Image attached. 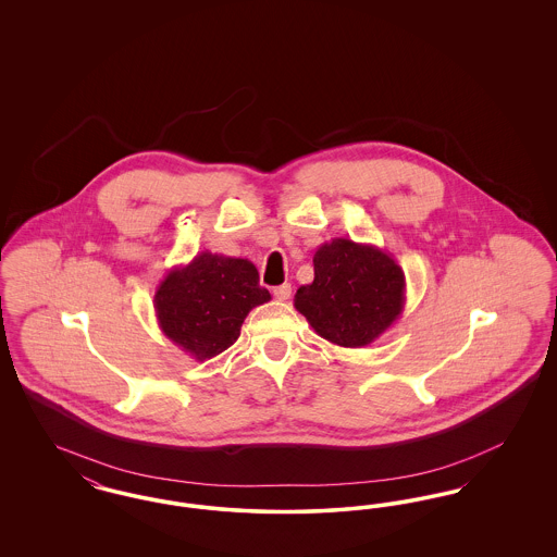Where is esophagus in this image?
Listing matches in <instances>:
<instances>
[{
	"mask_svg": "<svg viewBox=\"0 0 557 557\" xmlns=\"http://www.w3.org/2000/svg\"><path fill=\"white\" fill-rule=\"evenodd\" d=\"M273 296L277 298V300H288L292 296V286L290 284H282V286H277V288H273Z\"/></svg>",
	"mask_w": 557,
	"mask_h": 557,
	"instance_id": "34e87169",
	"label": "esophagus"
}]
</instances>
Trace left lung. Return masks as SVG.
Returning a JSON list of instances; mask_svg holds the SVG:
<instances>
[{
    "label": "left lung",
    "mask_w": 557,
    "mask_h": 557,
    "mask_svg": "<svg viewBox=\"0 0 557 557\" xmlns=\"http://www.w3.org/2000/svg\"><path fill=\"white\" fill-rule=\"evenodd\" d=\"M315 280L294 294V307L332 345L359 348L380 338L403 313L405 273L373 244L334 238L313 257Z\"/></svg>",
    "instance_id": "8db88e82"
}]
</instances>
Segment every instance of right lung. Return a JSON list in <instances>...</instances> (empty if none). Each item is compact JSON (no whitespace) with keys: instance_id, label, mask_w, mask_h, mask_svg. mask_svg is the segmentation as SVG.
<instances>
[{"instance_id":"right-lung-1","label":"right lung","mask_w":557,"mask_h":557,"mask_svg":"<svg viewBox=\"0 0 557 557\" xmlns=\"http://www.w3.org/2000/svg\"><path fill=\"white\" fill-rule=\"evenodd\" d=\"M271 300L248 259L196 255L173 267L154 294L162 334L196 361H207L238 341L246 315Z\"/></svg>"}]
</instances>
